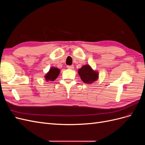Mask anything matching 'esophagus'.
<instances>
[{"label": "esophagus", "instance_id": "1", "mask_svg": "<svg viewBox=\"0 0 145 145\" xmlns=\"http://www.w3.org/2000/svg\"><path fill=\"white\" fill-rule=\"evenodd\" d=\"M67 68L70 69H72L74 68V66L73 65H70V66H67Z\"/></svg>", "mask_w": 145, "mask_h": 145}]
</instances>
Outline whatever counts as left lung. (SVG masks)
Wrapping results in <instances>:
<instances>
[{"label": "left lung", "mask_w": 145, "mask_h": 145, "mask_svg": "<svg viewBox=\"0 0 145 145\" xmlns=\"http://www.w3.org/2000/svg\"><path fill=\"white\" fill-rule=\"evenodd\" d=\"M78 75L82 80L85 83H92L97 80L99 74L91 68L89 65H86L78 69Z\"/></svg>", "instance_id": "left-lung-1"}]
</instances>
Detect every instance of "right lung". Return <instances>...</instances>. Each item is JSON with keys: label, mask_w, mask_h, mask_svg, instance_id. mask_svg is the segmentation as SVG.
<instances>
[{"label": "right lung", "mask_w": 145, "mask_h": 145, "mask_svg": "<svg viewBox=\"0 0 145 145\" xmlns=\"http://www.w3.org/2000/svg\"><path fill=\"white\" fill-rule=\"evenodd\" d=\"M60 73V69L57 68H54L52 67L51 68L49 72H48L45 77V80L48 82V81H54V80L56 79V78L58 77V76L59 75Z\"/></svg>", "instance_id": "add662e5"}]
</instances>
